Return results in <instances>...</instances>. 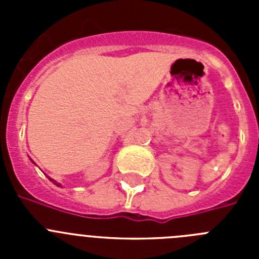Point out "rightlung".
I'll return each mask as SVG.
<instances>
[{
  "instance_id": "1",
  "label": "right lung",
  "mask_w": 259,
  "mask_h": 259,
  "mask_svg": "<svg viewBox=\"0 0 259 259\" xmlns=\"http://www.w3.org/2000/svg\"><path fill=\"white\" fill-rule=\"evenodd\" d=\"M31 161H32V159H31ZM32 163H35V162L32 161ZM35 164H36V163H35ZM48 178H49V176H48ZM49 180H50V182H53V184H56L57 187H62V184H61V183H57L56 180H54V179H52V178H49Z\"/></svg>"
}]
</instances>
